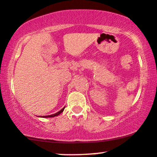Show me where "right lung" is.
Listing matches in <instances>:
<instances>
[{"label": "right lung", "instance_id": "1", "mask_svg": "<svg viewBox=\"0 0 157 157\" xmlns=\"http://www.w3.org/2000/svg\"><path fill=\"white\" fill-rule=\"evenodd\" d=\"M64 108H65V107H63V109H60V111H58V113H55V114H52V115H50V116H43V118H52V117H55V116H58V115H60V113H63V109H64ZM42 117V116H41Z\"/></svg>", "mask_w": 157, "mask_h": 157}]
</instances>
